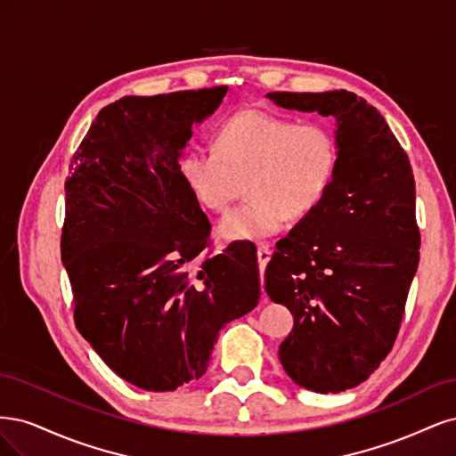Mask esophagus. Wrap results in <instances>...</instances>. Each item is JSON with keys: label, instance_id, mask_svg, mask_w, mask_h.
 <instances>
[{"label": "esophagus", "instance_id": "34e87169", "mask_svg": "<svg viewBox=\"0 0 456 456\" xmlns=\"http://www.w3.org/2000/svg\"><path fill=\"white\" fill-rule=\"evenodd\" d=\"M269 261H271V248L265 246V244H261V246L257 248V263H259V269H261V271L265 269ZM263 291H265V289H263Z\"/></svg>", "mask_w": 456, "mask_h": 456}]
</instances>
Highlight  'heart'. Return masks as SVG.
I'll use <instances>...</instances> for the list:
<instances>
[{
  "mask_svg": "<svg viewBox=\"0 0 456 456\" xmlns=\"http://www.w3.org/2000/svg\"><path fill=\"white\" fill-rule=\"evenodd\" d=\"M339 167V143L324 123H296L261 110H242L219 125L216 151L191 148L178 174L202 208L227 212L248 183L246 207L219 224L224 240H259L286 217L314 212Z\"/></svg>",
  "mask_w": 456,
  "mask_h": 456,
  "instance_id": "obj_1",
  "label": "heart"
}]
</instances>
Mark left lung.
I'll use <instances>...</instances> for the list:
<instances>
[{"label":"left lung","instance_id":"obj_1","mask_svg":"<svg viewBox=\"0 0 456 456\" xmlns=\"http://www.w3.org/2000/svg\"><path fill=\"white\" fill-rule=\"evenodd\" d=\"M333 117L339 167L320 207L278 240L265 289L293 314L278 358L320 394L354 388L387 358L419 267L415 178L385 117L354 93H269Z\"/></svg>","mask_w":456,"mask_h":456}]
</instances>
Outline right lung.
Instances as JSON below:
<instances>
[{
	"instance_id": "add662e5",
	"label": "right lung",
	"mask_w": 456,
	"mask_h": 456,
	"mask_svg": "<svg viewBox=\"0 0 456 456\" xmlns=\"http://www.w3.org/2000/svg\"><path fill=\"white\" fill-rule=\"evenodd\" d=\"M227 86L125 96L98 113L69 165L61 254L76 326L130 385L170 392L208 370L217 333L256 308L252 249L210 246V222L180 180L193 125Z\"/></svg>"
}]
</instances>
